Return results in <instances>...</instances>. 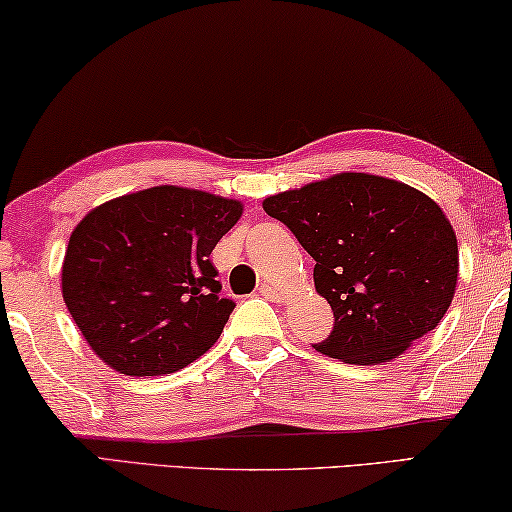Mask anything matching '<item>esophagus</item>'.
<instances>
[{
	"instance_id": "esophagus-1",
	"label": "esophagus",
	"mask_w": 512,
	"mask_h": 512,
	"mask_svg": "<svg viewBox=\"0 0 512 512\" xmlns=\"http://www.w3.org/2000/svg\"><path fill=\"white\" fill-rule=\"evenodd\" d=\"M259 294H262L266 301H273V303H278V301L282 299V296H280V292H278V289H276V287H273V285H269V282H264V285H262V287H259Z\"/></svg>"
}]
</instances>
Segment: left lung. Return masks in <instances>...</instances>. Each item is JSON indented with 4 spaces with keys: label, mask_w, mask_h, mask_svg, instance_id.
Listing matches in <instances>:
<instances>
[{
    "label": "left lung",
    "mask_w": 512,
    "mask_h": 512,
    "mask_svg": "<svg viewBox=\"0 0 512 512\" xmlns=\"http://www.w3.org/2000/svg\"><path fill=\"white\" fill-rule=\"evenodd\" d=\"M264 211L315 259V287L333 310V331L312 345L317 352L386 363L446 315L460 266L457 239L421 190L345 172L266 197Z\"/></svg>",
    "instance_id": "left-lung-1"
}]
</instances>
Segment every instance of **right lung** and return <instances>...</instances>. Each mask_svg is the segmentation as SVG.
<instances>
[{
    "label": "right lung",
    "mask_w": 512,
    "mask_h": 512,
    "mask_svg": "<svg viewBox=\"0 0 512 512\" xmlns=\"http://www.w3.org/2000/svg\"><path fill=\"white\" fill-rule=\"evenodd\" d=\"M241 202L156 186L89 211L68 241L61 292L105 363L128 377L186 368L223 333L232 299L209 255Z\"/></svg>",
    "instance_id": "1"
}]
</instances>
